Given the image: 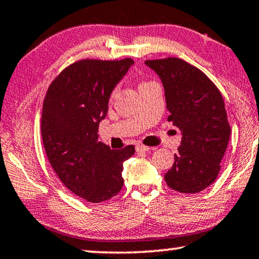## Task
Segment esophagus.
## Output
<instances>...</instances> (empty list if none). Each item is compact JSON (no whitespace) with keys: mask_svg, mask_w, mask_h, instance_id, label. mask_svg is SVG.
I'll return each instance as SVG.
<instances>
[{"mask_svg":"<svg viewBox=\"0 0 259 259\" xmlns=\"http://www.w3.org/2000/svg\"><path fill=\"white\" fill-rule=\"evenodd\" d=\"M151 147H148V146H145V145H138L137 146V152H148Z\"/></svg>","mask_w":259,"mask_h":259,"instance_id":"1","label":"esophagus"}]
</instances>
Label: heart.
<instances>
[{"label": "heart", "instance_id": "obj_1", "mask_svg": "<svg viewBox=\"0 0 259 259\" xmlns=\"http://www.w3.org/2000/svg\"><path fill=\"white\" fill-rule=\"evenodd\" d=\"M117 91H118V89L115 88V89H113V91H112V93H111V96L113 97V96H115V93H117Z\"/></svg>", "mask_w": 259, "mask_h": 259}]
</instances>
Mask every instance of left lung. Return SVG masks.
Instances as JSON below:
<instances>
[{
	"label": "left lung",
	"mask_w": 259,
	"mask_h": 259,
	"mask_svg": "<svg viewBox=\"0 0 259 259\" xmlns=\"http://www.w3.org/2000/svg\"><path fill=\"white\" fill-rule=\"evenodd\" d=\"M162 80L168 121L182 131L174 163L164 174L169 188L196 194L215 181L230 138L224 100L200 69L176 57L146 61Z\"/></svg>",
	"instance_id": "1"
}]
</instances>
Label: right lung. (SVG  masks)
<instances>
[{
    "label": "right lung",
    "mask_w": 259,
    "mask_h": 259,
    "mask_svg": "<svg viewBox=\"0 0 259 259\" xmlns=\"http://www.w3.org/2000/svg\"><path fill=\"white\" fill-rule=\"evenodd\" d=\"M133 63L80 59L52 80L44 98L40 132L49 162L67 189L92 203L120 192L123 161L136 152L133 145L111 149L98 141L112 90Z\"/></svg>",
    "instance_id": "right-lung-1"
}]
</instances>
